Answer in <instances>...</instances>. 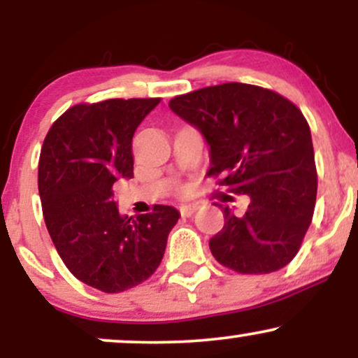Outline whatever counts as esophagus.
I'll list each match as a JSON object with an SVG mask.
<instances>
[{
    "label": "esophagus",
    "mask_w": 358,
    "mask_h": 358,
    "mask_svg": "<svg viewBox=\"0 0 358 358\" xmlns=\"http://www.w3.org/2000/svg\"><path fill=\"white\" fill-rule=\"evenodd\" d=\"M196 208H199V205L195 203H185L180 207V213H182L183 217H192L193 213H195Z\"/></svg>",
    "instance_id": "1"
}]
</instances>
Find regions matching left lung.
I'll return each instance as SVG.
<instances>
[{
	"label": "left lung",
	"mask_w": 358,
	"mask_h": 358,
	"mask_svg": "<svg viewBox=\"0 0 358 358\" xmlns=\"http://www.w3.org/2000/svg\"><path fill=\"white\" fill-rule=\"evenodd\" d=\"M168 106L208 145L207 175H225L220 185L250 200L242 217L217 205L224 229L208 242L213 257L241 274L289 264L316 202L313 141L301 110L273 90L241 82L199 89Z\"/></svg>",
	"instance_id": "left-lung-1"
}]
</instances>
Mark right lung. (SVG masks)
Wrapping results in <instances>:
<instances>
[{
  "label": "right lung",
  "mask_w": 358,
  "mask_h": 358,
  "mask_svg": "<svg viewBox=\"0 0 358 358\" xmlns=\"http://www.w3.org/2000/svg\"><path fill=\"white\" fill-rule=\"evenodd\" d=\"M159 99L77 104L53 122L38 163L45 224L57 252L79 281L121 293L146 281L162 262L180 219L170 205L121 215L113 185L133 178V136Z\"/></svg>",
  "instance_id": "1"
}]
</instances>
